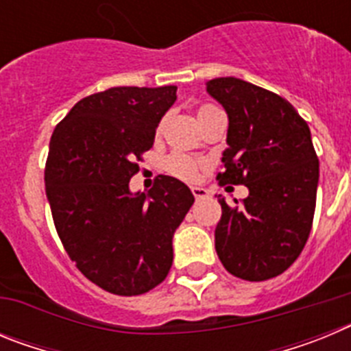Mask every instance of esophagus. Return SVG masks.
Segmentation results:
<instances>
[{"instance_id":"1","label":"esophagus","mask_w":351,"mask_h":351,"mask_svg":"<svg viewBox=\"0 0 351 351\" xmlns=\"http://www.w3.org/2000/svg\"><path fill=\"white\" fill-rule=\"evenodd\" d=\"M191 193H193V197L197 198V200H202V198L210 197V191L206 190V188H202V186H193V188H191Z\"/></svg>"}]
</instances>
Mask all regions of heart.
I'll return each instance as SVG.
<instances>
[{
    "instance_id": "obj_1",
    "label": "heart",
    "mask_w": 351,
    "mask_h": 351,
    "mask_svg": "<svg viewBox=\"0 0 351 351\" xmlns=\"http://www.w3.org/2000/svg\"><path fill=\"white\" fill-rule=\"evenodd\" d=\"M207 108V107H202ZM200 108V110H202ZM165 169L167 172L172 173L173 178H179L182 181H193L197 178L198 172V165L197 161L193 160L191 156H186V154H170L169 158L165 160Z\"/></svg>"
}]
</instances>
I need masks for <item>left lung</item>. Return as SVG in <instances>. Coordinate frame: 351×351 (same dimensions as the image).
I'll use <instances>...</instances> for the list:
<instances>
[{"mask_svg":"<svg viewBox=\"0 0 351 351\" xmlns=\"http://www.w3.org/2000/svg\"><path fill=\"white\" fill-rule=\"evenodd\" d=\"M207 93L228 116L219 184L250 190L241 207L218 195L216 253L235 278L271 280L295 262L311 232L320 178L311 132L285 98L246 80L213 79Z\"/></svg>","mask_w":351,"mask_h":351,"instance_id":"8db88e82","label":"left lung"}]
</instances>
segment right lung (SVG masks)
I'll use <instances>...</instances> for the list:
<instances>
[{
    "instance_id": "obj_1",
    "label": "right lung",
    "mask_w": 351,
    "mask_h": 351,
    "mask_svg": "<svg viewBox=\"0 0 351 351\" xmlns=\"http://www.w3.org/2000/svg\"><path fill=\"white\" fill-rule=\"evenodd\" d=\"M176 91L110 88L82 98L49 144L45 193L58 235L77 269L116 295H141L165 280L173 232L195 202L169 176L149 193L130 190Z\"/></svg>"
}]
</instances>
